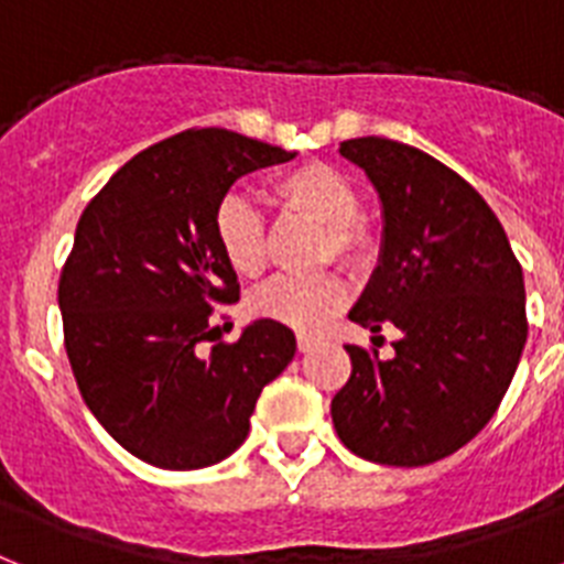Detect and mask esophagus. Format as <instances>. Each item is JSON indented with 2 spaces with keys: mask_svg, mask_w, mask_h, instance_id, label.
I'll use <instances>...</instances> for the list:
<instances>
[{
  "mask_svg": "<svg viewBox=\"0 0 564 564\" xmlns=\"http://www.w3.org/2000/svg\"><path fill=\"white\" fill-rule=\"evenodd\" d=\"M312 347H318V338H315V335L297 333V349H301V352H310Z\"/></svg>",
  "mask_w": 564,
  "mask_h": 564,
  "instance_id": "34e87169",
  "label": "esophagus"
}]
</instances>
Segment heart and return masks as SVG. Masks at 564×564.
Instances as JSON below:
<instances>
[{
	"mask_svg": "<svg viewBox=\"0 0 564 564\" xmlns=\"http://www.w3.org/2000/svg\"><path fill=\"white\" fill-rule=\"evenodd\" d=\"M274 200L283 212L324 226L321 263L340 260L364 267L370 258V231L358 220V192L347 177L324 163L297 165L274 183ZM215 243L226 267L240 278H258L267 267V231L252 203L231 194L217 206ZM347 304V286L338 274L318 278H274L249 297L254 318L315 333Z\"/></svg>",
	"mask_w": 564,
	"mask_h": 564,
	"instance_id": "obj_1",
	"label": "heart"
}]
</instances>
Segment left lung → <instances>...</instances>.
I'll list each match as a JSON object with an SVG mask.
<instances>
[{
    "label": "left lung",
    "mask_w": 564,
    "mask_h": 564,
    "mask_svg": "<svg viewBox=\"0 0 564 564\" xmlns=\"http://www.w3.org/2000/svg\"><path fill=\"white\" fill-rule=\"evenodd\" d=\"M381 200V252L349 321L401 338L392 358L347 347L352 376L333 399L335 433L355 456L433 465L494 419L528 340L524 278L481 194L413 145L340 143Z\"/></svg>",
    "instance_id": "left-lung-1"
}]
</instances>
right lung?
<instances>
[{
	"label": "right lung",
	"mask_w": 564,
	"mask_h": 564,
	"mask_svg": "<svg viewBox=\"0 0 564 564\" xmlns=\"http://www.w3.org/2000/svg\"><path fill=\"white\" fill-rule=\"evenodd\" d=\"M295 151L226 129L140 151L85 206L59 278L65 349L94 419L131 456L200 470L238 451L260 390L295 358L290 326L258 318L235 344L203 340L240 297L215 215L243 174Z\"/></svg>",
	"instance_id": "add662e5"
}]
</instances>
